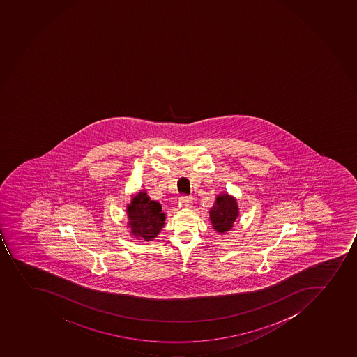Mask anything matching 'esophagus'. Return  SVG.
<instances>
[{
  "label": "esophagus",
  "mask_w": 357,
  "mask_h": 357,
  "mask_svg": "<svg viewBox=\"0 0 357 357\" xmlns=\"http://www.w3.org/2000/svg\"><path fill=\"white\" fill-rule=\"evenodd\" d=\"M179 202L181 206L185 208H190L193 204V197H179Z\"/></svg>",
  "instance_id": "obj_1"
}]
</instances>
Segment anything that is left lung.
<instances>
[{
	"mask_svg": "<svg viewBox=\"0 0 357 357\" xmlns=\"http://www.w3.org/2000/svg\"><path fill=\"white\" fill-rule=\"evenodd\" d=\"M209 215L213 229L217 233L224 234L229 232L233 229L236 218L239 217L238 201L229 193L220 194L217 195Z\"/></svg>",
	"mask_w": 357,
	"mask_h": 357,
	"instance_id": "8db88e82",
	"label": "left lung"
}]
</instances>
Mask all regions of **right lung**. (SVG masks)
Returning <instances> with one entry per match:
<instances>
[{
  "label": "right lung",
  "instance_id": "1",
  "mask_svg": "<svg viewBox=\"0 0 357 357\" xmlns=\"http://www.w3.org/2000/svg\"><path fill=\"white\" fill-rule=\"evenodd\" d=\"M126 215L130 236L139 241H153L158 238L167 218L160 203L151 199L146 190L132 195L131 202L126 206Z\"/></svg>",
  "mask_w": 357,
  "mask_h": 357
}]
</instances>
